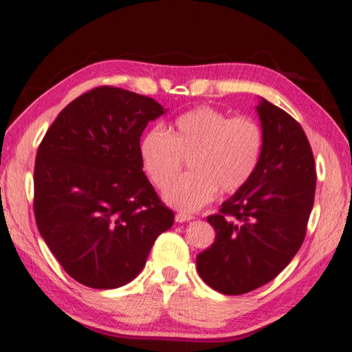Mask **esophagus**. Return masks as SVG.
Listing matches in <instances>:
<instances>
[{"instance_id": "obj_1", "label": "esophagus", "mask_w": 352, "mask_h": 352, "mask_svg": "<svg viewBox=\"0 0 352 352\" xmlns=\"http://www.w3.org/2000/svg\"><path fill=\"white\" fill-rule=\"evenodd\" d=\"M190 219H194V215H190V213L180 212V213H177V215H175L177 223H186V221H190Z\"/></svg>"}]
</instances>
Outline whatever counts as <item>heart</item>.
Listing matches in <instances>:
<instances>
[{
  "mask_svg": "<svg viewBox=\"0 0 352 352\" xmlns=\"http://www.w3.org/2000/svg\"><path fill=\"white\" fill-rule=\"evenodd\" d=\"M264 133L250 117H233L210 107L180 114L169 133L146 131L140 139L142 166L158 189L190 160L191 174L163 192V201L183 212L201 209L221 190L235 194L252 180L263 157Z\"/></svg>",
  "mask_w": 352,
  "mask_h": 352,
  "instance_id": "1",
  "label": "heart"
}]
</instances>
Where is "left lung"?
I'll list each match as a JSON object with an SVG mask.
<instances>
[{
	"label": "left lung",
	"mask_w": 352,
	"mask_h": 352,
	"mask_svg": "<svg viewBox=\"0 0 352 352\" xmlns=\"http://www.w3.org/2000/svg\"><path fill=\"white\" fill-rule=\"evenodd\" d=\"M256 113L264 133L258 169L208 217L217 236L197 256L199 276L223 294L249 293L276 278L304 243L314 203V157L304 129L263 98Z\"/></svg>",
	"instance_id": "8db88e82"
}]
</instances>
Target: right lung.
I'll return each mask as SVG.
<instances>
[{"mask_svg": "<svg viewBox=\"0 0 352 352\" xmlns=\"http://www.w3.org/2000/svg\"><path fill=\"white\" fill-rule=\"evenodd\" d=\"M166 111L146 96L99 87L68 103L39 144L34 218L54 258L80 284H128L174 224L139 154L148 122Z\"/></svg>", "mask_w": 352, "mask_h": 352, "instance_id": "obj_1", "label": "right lung"}]
</instances>
